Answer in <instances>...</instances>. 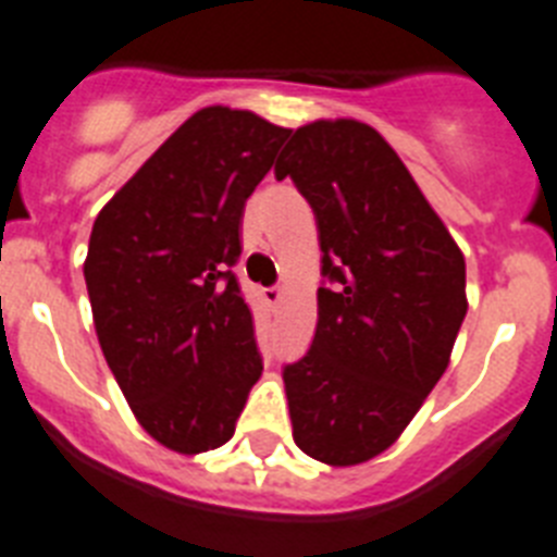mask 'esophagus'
Listing matches in <instances>:
<instances>
[{
    "label": "esophagus",
    "mask_w": 557,
    "mask_h": 557,
    "mask_svg": "<svg viewBox=\"0 0 557 557\" xmlns=\"http://www.w3.org/2000/svg\"><path fill=\"white\" fill-rule=\"evenodd\" d=\"M264 301H268V305H278V301H282V287H268L264 289Z\"/></svg>",
    "instance_id": "34e87169"
}]
</instances>
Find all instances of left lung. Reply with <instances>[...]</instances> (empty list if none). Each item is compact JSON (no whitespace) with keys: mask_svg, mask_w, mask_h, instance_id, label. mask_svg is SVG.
<instances>
[{"mask_svg":"<svg viewBox=\"0 0 557 557\" xmlns=\"http://www.w3.org/2000/svg\"><path fill=\"white\" fill-rule=\"evenodd\" d=\"M312 207L319 324L284 367L298 449L333 467L384 453L438 379L467 315V268L416 178L370 124L293 133L275 178Z\"/></svg>","mask_w":557,"mask_h":557,"instance_id":"8db88e82","label":"left lung"}]
</instances>
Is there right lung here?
I'll return each instance as SVG.
<instances>
[{"label":"right lung","mask_w":557,"mask_h":557,"mask_svg":"<svg viewBox=\"0 0 557 557\" xmlns=\"http://www.w3.org/2000/svg\"><path fill=\"white\" fill-rule=\"evenodd\" d=\"M287 136L250 110H199L96 215L85 284L104 361L176 453L227 444L264 370L233 268L245 201Z\"/></svg>","instance_id":"add662e5"}]
</instances>
